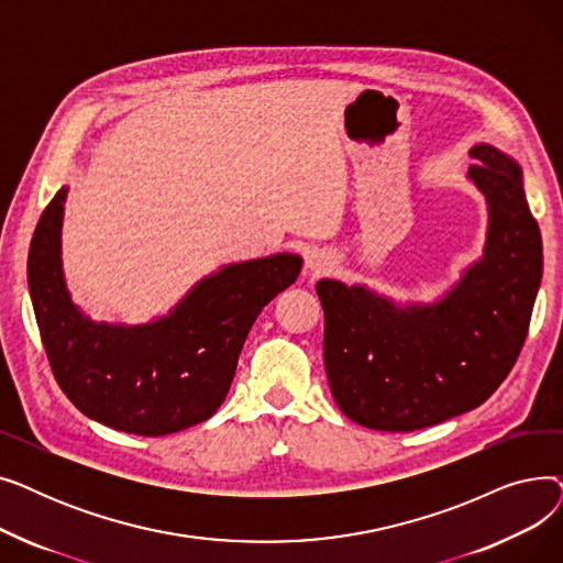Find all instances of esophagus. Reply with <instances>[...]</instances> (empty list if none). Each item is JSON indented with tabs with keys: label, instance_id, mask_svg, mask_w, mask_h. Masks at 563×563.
I'll use <instances>...</instances> for the list:
<instances>
[{
	"label": "esophagus",
	"instance_id": "obj_1",
	"mask_svg": "<svg viewBox=\"0 0 563 563\" xmlns=\"http://www.w3.org/2000/svg\"><path fill=\"white\" fill-rule=\"evenodd\" d=\"M306 269L312 274V276H319V274H327L331 269V260L327 253L321 251H312L308 257H306Z\"/></svg>",
	"mask_w": 563,
	"mask_h": 563
}]
</instances>
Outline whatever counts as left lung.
I'll return each instance as SVG.
<instances>
[{
  "instance_id": "8db88e82",
  "label": "left lung",
  "mask_w": 563,
  "mask_h": 563,
  "mask_svg": "<svg viewBox=\"0 0 563 563\" xmlns=\"http://www.w3.org/2000/svg\"><path fill=\"white\" fill-rule=\"evenodd\" d=\"M488 200L484 257L435 306L397 308L363 285L319 280L323 365L344 416L376 431H416L482 406L516 365L543 276L520 166L470 151Z\"/></svg>"
}]
</instances>
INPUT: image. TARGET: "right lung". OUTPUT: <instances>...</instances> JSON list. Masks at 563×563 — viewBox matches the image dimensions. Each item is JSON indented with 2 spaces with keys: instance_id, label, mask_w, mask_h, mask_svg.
I'll use <instances>...</instances> for the list:
<instances>
[{
  "instance_id": "right-lung-1",
  "label": "right lung",
  "mask_w": 563,
  "mask_h": 563,
  "mask_svg": "<svg viewBox=\"0 0 563 563\" xmlns=\"http://www.w3.org/2000/svg\"><path fill=\"white\" fill-rule=\"evenodd\" d=\"M68 189L45 207L26 276L52 374L86 418L136 435H166L212 418L234 378L253 321L301 274L303 260L278 253L228 264L200 280L168 317L109 327L84 317L62 274Z\"/></svg>"
}]
</instances>
